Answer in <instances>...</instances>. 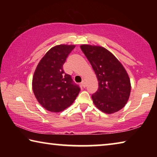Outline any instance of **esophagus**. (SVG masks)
<instances>
[{
    "label": "esophagus",
    "mask_w": 157,
    "mask_h": 157,
    "mask_svg": "<svg viewBox=\"0 0 157 157\" xmlns=\"http://www.w3.org/2000/svg\"><path fill=\"white\" fill-rule=\"evenodd\" d=\"M81 85H82V86L84 87V88H85V87H86V84H85L84 81H82V82H81Z\"/></svg>",
    "instance_id": "1"
}]
</instances>
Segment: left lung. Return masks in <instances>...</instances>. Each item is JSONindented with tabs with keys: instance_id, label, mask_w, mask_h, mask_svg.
I'll return each mask as SVG.
<instances>
[{
	"instance_id": "1",
	"label": "left lung",
	"mask_w": 157,
	"mask_h": 157,
	"mask_svg": "<svg viewBox=\"0 0 157 157\" xmlns=\"http://www.w3.org/2000/svg\"><path fill=\"white\" fill-rule=\"evenodd\" d=\"M80 48L98 78V89L91 95L95 105L109 114L121 110L126 105L131 91L125 69L105 48L90 45H82Z\"/></svg>"
}]
</instances>
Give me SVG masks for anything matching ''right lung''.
Returning a JSON list of instances; mask_svg holds the SVG:
<instances>
[{
	"label": "right lung",
	"instance_id": "add662e5",
	"mask_svg": "<svg viewBox=\"0 0 157 157\" xmlns=\"http://www.w3.org/2000/svg\"><path fill=\"white\" fill-rule=\"evenodd\" d=\"M75 46L59 45L48 51L34 73L33 89L42 107L52 112H59L73 104L80 87L65 73L63 65Z\"/></svg>",
	"mask_w": 157,
	"mask_h": 157
}]
</instances>
